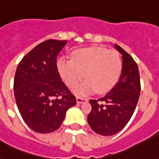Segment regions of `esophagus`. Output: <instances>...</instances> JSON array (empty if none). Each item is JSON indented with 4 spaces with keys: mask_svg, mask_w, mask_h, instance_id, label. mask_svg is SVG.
Returning a JSON list of instances; mask_svg holds the SVG:
<instances>
[{
    "mask_svg": "<svg viewBox=\"0 0 159 159\" xmlns=\"http://www.w3.org/2000/svg\"><path fill=\"white\" fill-rule=\"evenodd\" d=\"M87 99L86 98H80V97H76V103H84V102H87Z\"/></svg>",
    "mask_w": 159,
    "mask_h": 159,
    "instance_id": "esophagus-1",
    "label": "esophagus"
}]
</instances>
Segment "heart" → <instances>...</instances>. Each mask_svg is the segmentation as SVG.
<instances>
[{
	"label": "heart",
	"mask_w": 159,
	"mask_h": 159,
	"mask_svg": "<svg viewBox=\"0 0 159 159\" xmlns=\"http://www.w3.org/2000/svg\"><path fill=\"white\" fill-rule=\"evenodd\" d=\"M56 66L61 79L70 88L79 83L84 73L86 80L75 88L74 93L86 96L95 90L104 93L112 89L121 74L122 61L116 50L93 46L75 50L72 60L61 57Z\"/></svg>",
	"instance_id": "obj_1"
}]
</instances>
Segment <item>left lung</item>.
<instances>
[{
    "instance_id": "1",
    "label": "left lung",
    "mask_w": 159,
    "mask_h": 159,
    "mask_svg": "<svg viewBox=\"0 0 159 159\" xmlns=\"http://www.w3.org/2000/svg\"><path fill=\"white\" fill-rule=\"evenodd\" d=\"M122 55V70L118 83L104 97L91 99L88 116L92 130L102 136H112L126 125L136 109L141 92L138 66L133 58L118 44Z\"/></svg>"
}]
</instances>
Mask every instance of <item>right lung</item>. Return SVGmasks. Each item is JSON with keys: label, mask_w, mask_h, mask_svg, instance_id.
I'll list each match as a JSON object with an SVG mask.
<instances>
[{"label": "right lung", "mask_w": 159, "mask_h": 159, "mask_svg": "<svg viewBox=\"0 0 159 159\" xmlns=\"http://www.w3.org/2000/svg\"><path fill=\"white\" fill-rule=\"evenodd\" d=\"M66 40L48 39L35 46L17 66L14 96L20 115L38 133L57 130L67 109L76 103L57 70L56 58Z\"/></svg>", "instance_id": "obj_1"}]
</instances>
